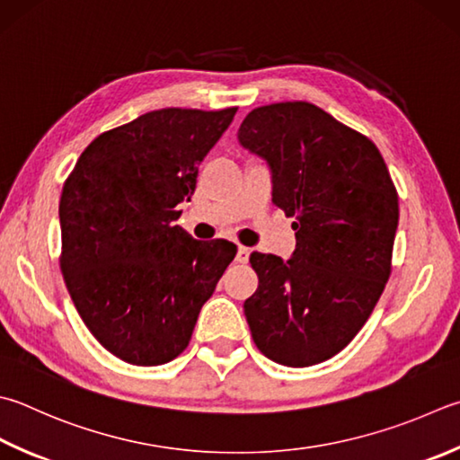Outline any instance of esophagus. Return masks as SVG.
Wrapping results in <instances>:
<instances>
[{"mask_svg": "<svg viewBox=\"0 0 460 460\" xmlns=\"http://www.w3.org/2000/svg\"><path fill=\"white\" fill-rule=\"evenodd\" d=\"M248 258H250V248H246V246H238L236 262H240V264H246V262H248Z\"/></svg>", "mask_w": 460, "mask_h": 460, "instance_id": "1", "label": "esophagus"}]
</instances>
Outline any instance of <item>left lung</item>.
Here are the masks:
<instances>
[{
  "label": "left lung",
  "mask_w": 460,
  "mask_h": 460,
  "mask_svg": "<svg viewBox=\"0 0 460 460\" xmlns=\"http://www.w3.org/2000/svg\"><path fill=\"white\" fill-rule=\"evenodd\" d=\"M244 148L270 164L272 202L294 218L290 260L252 252L244 302L258 350L284 367L332 358L368 320L393 270L398 194L375 142L310 102L254 108Z\"/></svg>",
  "instance_id": "left-lung-1"
}]
</instances>
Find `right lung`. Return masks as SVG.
Instances as JSON below:
<instances>
[{
    "instance_id": "1",
    "label": "right lung",
    "mask_w": 460,
    "mask_h": 460,
    "mask_svg": "<svg viewBox=\"0 0 460 460\" xmlns=\"http://www.w3.org/2000/svg\"><path fill=\"white\" fill-rule=\"evenodd\" d=\"M236 110L148 111L95 137L64 181L67 292L95 341L128 365L180 357L236 256L232 242L196 240L174 224Z\"/></svg>"
}]
</instances>
